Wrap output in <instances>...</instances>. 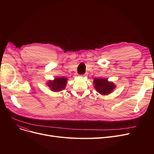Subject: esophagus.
Masks as SVG:
<instances>
[{
  "instance_id": "esophagus-1",
  "label": "esophagus",
  "mask_w": 154,
  "mask_h": 154,
  "mask_svg": "<svg viewBox=\"0 0 154 154\" xmlns=\"http://www.w3.org/2000/svg\"><path fill=\"white\" fill-rule=\"evenodd\" d=\"M85 74H82V75H80V77H85Z\"/></svg>"
}]
</instances>
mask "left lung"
Returning <instances> with one entry per match:
<instances>
[{"instance_id":"8db88e82","label":"left lung","mask_w":154,"mask_h":154,"mask_svg":"<svg viewBox=\"0 0 154 154\" xmlns=\"http://www.w3.org/2000/svg\"><path fill=\"white\" fill-rule=\"evenodd\" d=\"M95 88L102 95H106L111 93L116 87L115 85L109 82L106 79H95L94 80Z\"/></svg>"}]
</instances>
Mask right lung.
<instances>
[{"instance_id":"obj_1","label":"right lung","mask_w":154,"mask_h":154,"mask_svg":"<svg viewBox=\"0 0 154 154\" xmlns=\"http://www.w3.org/2000/svg\"><path fill=\"white\" fill-rule=\"evenodd\" d=\"M67 83V78L59 77L55 79L54 80L48 82V86L51 88V89L54 92H59L66 88V84Z\"/></svg>"}]
</instances>
